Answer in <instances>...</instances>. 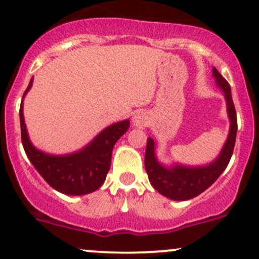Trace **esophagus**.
<instances>
[{
  "label": "esophagus",
  "mask_w": 259,
  "mask_h": 259,
  "mask_svg": "<svg viewBox=\"0 0 259 259\" xmlns=\"http://www.w3.org/2000/svg\"><path fill=\"white\" fill-rule=\"evenodd\" d=\"M133 122H134V125L137 127H144L148 124V115L139 111V113L135 114L134 117H133Z\"/></svg>",
  "instance_id": "obj_1"
}]
</instances>
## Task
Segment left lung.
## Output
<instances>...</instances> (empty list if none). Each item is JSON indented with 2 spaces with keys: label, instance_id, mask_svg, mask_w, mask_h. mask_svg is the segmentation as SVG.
Here are the masks:
<instances>
[{
  "label": "left lung",
  "instance_id": "left-lung-1",
  "mask_svg": "<svg viewBox=\"0 0 259 259\" xmlns=\"http://www.w3.org/2000/svg\"><path fill=\"white\" fill-rule=\"evenodd\" d=\"M213 76L217 86L223 91L231 126L228 138L221 153L211 163L200 166H188L183 164L165 166L156 159L155 142L151 138H148L145 150V170L148 173L149 182L161 195L169 199L189 200L204 192L223 173L233 154L238 126L236 109L232 100L231 86L215 67H213Z\"/></svg>",
  "mask_w": 259,
  "mask_h": 259
}]
</instances>
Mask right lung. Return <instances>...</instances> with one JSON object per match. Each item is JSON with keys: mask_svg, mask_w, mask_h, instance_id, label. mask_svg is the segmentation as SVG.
<instances>
[{"mask_svg": "<svg viewBox=\"0 0 259 259\" xmlns=\"http://www.w3.org/2000/svg\"><path fill=\"white\" fill-rule=\"evenodd\" d=\"M30 80L23 98L32 86ZM23 98L20 106L21 139L26 155L50 187L66 195H83L98 190L110 169L115 143L130 126L129 120L115 122L99 133L88 145L66 155H52L32 145L23 117Z\"/></svg>", "mask_w": 259, "mask_h": 259, "instance_id": "obj_1", "label": "right lung"}]
</instances>
